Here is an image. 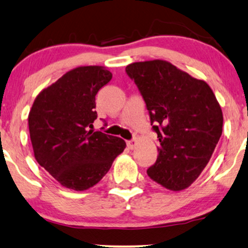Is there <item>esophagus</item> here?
I'll use <instances>...</instances> for the list:
<instances>
[{"instance_id": "34e87169", "label": "esophagus", "mask_w": 248, "mask_h": 248, "mask_svg": "<svg viewBox=\"0 0 248 248\" xmlns=\"http://www.w3.org/2000/svg\"><path fill=\"white\" fill-rule=\"evenodd\" d=\"M137 143H138L137 140H130L126 142L128 149H131V150H133V149L135 148V145H137Z\"/></svg>"}]
</instances>
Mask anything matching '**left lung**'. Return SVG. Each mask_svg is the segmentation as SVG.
I'll use <instances>...</instances> for the list:
<instances>
[{
	"instance_id": "obj_1",
	"label": "left lung",
	"mask_w": 248,
	"mask_h": 248,
	"mask_svg": "<svg viewBox=\"0 0 248 248\" xmlns=\"http://www.w3.org/2000/svg\"><path fill=\"white\" fill-rule=\"evenodd\" d=\"M150 114L160 147L147 170L152 181L178 192L196 181L222 134L221 107L208 83L164 60L126 66Z\"/></svg>"
}]
</instances>
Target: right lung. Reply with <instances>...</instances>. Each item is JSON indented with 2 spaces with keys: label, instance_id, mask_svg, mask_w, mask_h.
<instances>
[{
  "label": "right lung",
  "instance_id": "add662e5",
  "mask_svg": "<svg viewBox=\"0 0 248 248\" xmlns=\"http://www.w3.org/2000/svg\"><path fill=\"white\" fill-rule=\"evenodd\" d=\"M111 77L104 66L76 67L40 91L29 111L36 160L64 187H93L126 147L123 139L90 130L96 94Z\"/></svg>",
  "mask_w": 248,
  "mask_h": 248
}]
</instances>
